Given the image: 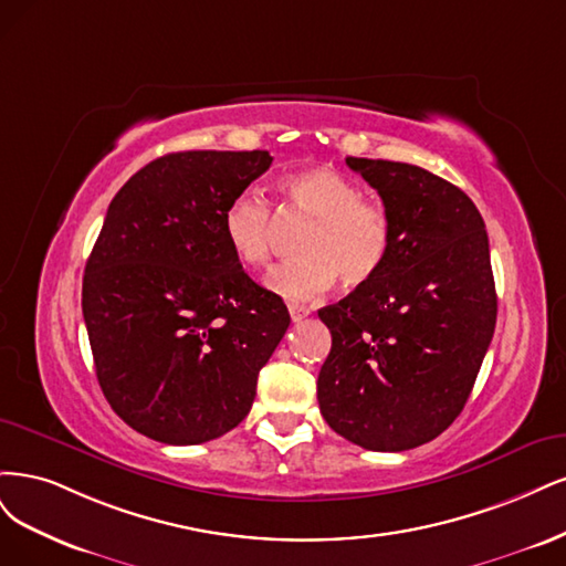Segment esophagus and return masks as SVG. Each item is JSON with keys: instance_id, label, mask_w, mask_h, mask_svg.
Instances as JSON below:
<instances>
[{"instance_id": "esophagus-1", "label": "esophagus", "mask_w": 566, "mask_h": 566, "mask_svg": "<svg viewBox=\"0 0 566 566\" xmlns=\"http://www.w3.org/2000/svg\"><path fill=\"white\" fill-rule=\"evenodd\" d=\"M289 315L294 322H301L310 315V307L307 305H301V303H289Z\"/></svg>"}]
</instances>
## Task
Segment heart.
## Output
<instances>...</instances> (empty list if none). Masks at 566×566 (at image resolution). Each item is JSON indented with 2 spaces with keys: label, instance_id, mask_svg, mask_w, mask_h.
Here are the masks:
<instances>
[{
  "label": "heart",
  "instance_id": "obj_1",
  "mask_svg": "<svg viewBox=\"0 0 566 566\" xmlns=\"http://www.w3.org/2000/svg\"><path fill=\"white\" fill-rule=\"evenodd\" d=\"M289 213L313 221L301 242V259L280 265L268 289L291 301H307L332 289L336 277L345 289L369 284L392 251V221L386 207L364 199L361 186L332 167H307L282 184ZM275 218L256 192L234 195L223 209L221 232L237 263L265 268L272 256Z\"/></svg>",
  "mask_w": 566,
  "mask_h": 566
}]
</instances>
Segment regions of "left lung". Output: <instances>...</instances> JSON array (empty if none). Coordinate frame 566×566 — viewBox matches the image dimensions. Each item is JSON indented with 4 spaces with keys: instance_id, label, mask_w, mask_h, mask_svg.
Segmentation results:
<instances>
[{
    "instance_id": "left-lung-1",
    "label": "left lung",
    "mask_w": 566,
    "mask_h": 566,
    "mask_svg": "<svg viewBox=\"0 0 566 566\" xmlns=\"http://www.w3.org/2000/svg\"><path fill=\"white\" fill-rule=\"evenodd\" d=\"M345 161L380 195L392 251L369 284L319 310L332 332L319 411L353 444L405 451L444 432L475 386L496 326L489 237L449 180L405 161Z\"/></svg>"
}]
</instances>
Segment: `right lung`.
<instances>
[{"mask_svg":"<svg viewBox=\"0 0 566 566\" xmlns=\"http://www.w3.org/2000/svg\"><path fill=\"white\" fill-rule=\"evenodd\" d=\"M270 164L268 150L171 153L107 207L82 313L105 399L150 440L202 444L240 426L289 329L221 232L226 205Z\"/></svg>","mask_w":566,"mask_h":566,"instance_id":"right-lung-1","label":"right lung"}]
</instances>
